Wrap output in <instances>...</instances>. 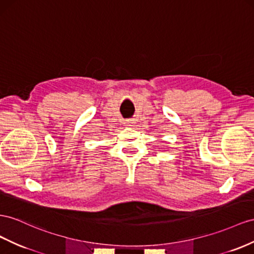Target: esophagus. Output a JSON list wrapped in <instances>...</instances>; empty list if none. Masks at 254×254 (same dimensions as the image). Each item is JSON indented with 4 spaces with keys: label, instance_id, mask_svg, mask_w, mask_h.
<instances>
[{
    "label": "esophagus",
    "instance_id": "34e87169",
    "mask_svg": "<svg viewBox=\"0 0 254 254\" xmlns=\"http://www.w3.org/2000/svg\"><path fill=\"white\" fill-rule=\"evenodd\" d=\"M133 123L134 122H132V121H126L125 122V125L128 126V127H131V126H133Z\"/></svg>",
    "mask_w": 254,
    "mask_h": 254
}]
</instances>
